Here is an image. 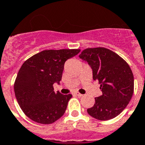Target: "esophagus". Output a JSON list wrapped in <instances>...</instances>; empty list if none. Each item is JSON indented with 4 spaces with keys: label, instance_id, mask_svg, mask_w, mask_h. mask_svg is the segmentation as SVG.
Returning <instances> with one entry per match:
<instances>
[{
    "label": "esophagus",
    "instance_id": "obj_1",
    "mask_svg": "<svg viewBox=\"0 0 145 145\" xmlns=\"http://www.w3.org/2000/svg\"><path fill=\"white\" fill-rule=\"evenodd\" d=\"M74 94L76 95V96H78V97H82V96L83 95H82V94H80V93H79V92H75Z\"/></svg>",
    "mask_w": 145,
    "mask_h": 145
}]
</instances>
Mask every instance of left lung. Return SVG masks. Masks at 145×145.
Listing matches in <instances>:
<instances>
[{"label": "left lung", "instance_id": "obj_1", "mask_svg": "<svg viewBox=\"0 0 145 145\" xmlns=\"http://www.w3.org/2000/svg\"><path fill=\"white\" fill-rule=\"evenodd\" d=\"M92 69L93 80L103 92L95 97L89 115L100 121L112 119L125 109L134 91V77L130 65L112 50L103 47L86 48L79 55Z\"/></svg>", "mask_w": 145, "mask_h": 145}]
</instances>
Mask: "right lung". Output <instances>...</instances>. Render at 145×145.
<instances>
[{"label": "right lung", "mask_w": 145, "mask_h": 145, "mask_svg": "<svg viewBox=\"0 0 145 145\" xmlns=\"http://www.w3.org/2000/svg\"><path fill=\"white\" fill-rule=\"evenodd\" d=\"M80 49L44 50L27 59L19 69L14 91L23 112L30 119L50 124L60 118L72 95L54 92V83L62 80L65 61Z\"/></svg>", "instance_id": "obj_1"}]
</instances>
